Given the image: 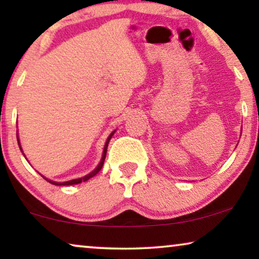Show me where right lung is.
<instances>
[{"label":"right lung","instance_id":"1","mask_svg":"<svg viewBox=\"0 0 259 259\" xmlns=\"http://www.w3.org/2000/svg\"><path fill=\"white\" fill-rule=\"evenodd\" d=\"M115 134V130L112 131V133L110 134V136L108 137V140H107V142H105V145H104V150H103V155H102V159H101V162H100V164L97 165V167L96 169H95L94 171H92V172L90 174H88V175H85L84 177H81V178H76V180H71V181H68V182H55V181H49V180H46L49 182V183H52V184H55V185H72V184H78V183H81V182H85V181H88L89 178H92V177H94L95 175L96 174H98V171H100L101 169H102V166H103V164H104V159H105V156H107V149H108V144H109V142H110V140H111V137H112V135ZM17 142H19V145H20V141L17 140ZM20 148H21V145H20Z\"/></svg>","mask_w":259,"mask_h":259}]
</instances>
